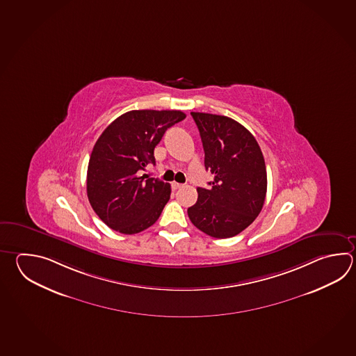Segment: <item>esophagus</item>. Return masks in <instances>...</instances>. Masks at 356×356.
I'll list each match as a JSON object with an SVG mask.
<instances>
[{"instance_id":"34e87169","label":"esophagus","mask_w":356,"mask_h":356,"mask_svg":"<svg viewBox=\"0 0 356 356\" xmlns=\"http://www.w3.org/2000/svg\"><path fill=\"white\" fill-rule=\"evenodd\" d=\"M182 188L181 184H179V182H172V189L177 190Z\"/></svg>"}]
</instances>
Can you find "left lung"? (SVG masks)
Wrapping results in <instances>:
<instances>
[{"instance_id":"obj_1","label":"left lung","mask_w":356,"mask_h":356,"mask_svg":"<svg viewBox=\"0 0 356 356\" xmlns=\"http://www.w3.org/2000/svg\"><path fill=\"white\" fill-rule=\"evenodd\" d=\"M203 142L211 189L197 188L188 209L191 223L214 238H229L260 214L268 189L260 145L243 125L225 115L191 113Z\"/></svg>"}]
</instances>
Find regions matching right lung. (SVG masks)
<instances>
[{
  "instance_id": "obj_1",
  "label": "right lung",
  "mask_w": 356,
  "mask_h": 356,
  "mask_svg": "<svg viewBox=\"0 0 356 356\" xmlns=\"http://www.w3.org/2000/svg\"><path fill=\"white\" fill-rule=\"evenodd\" d=\"M185 118L180 110H131L96 140L88 161V202L111 229L134 234L160 218L171 186L140 172L156 163L153 151L165 131Z\"/></svg>"
}]
</instances>
